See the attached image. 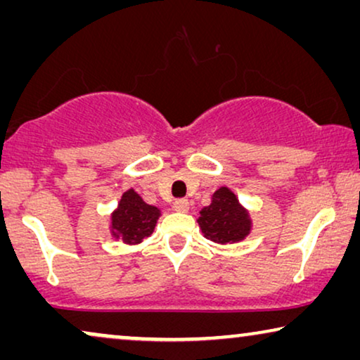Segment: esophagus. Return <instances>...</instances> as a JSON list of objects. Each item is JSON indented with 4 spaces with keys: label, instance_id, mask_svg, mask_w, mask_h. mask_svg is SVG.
Returning a JSON list of instances; mask_svg holds the SVG:
<instances>
[{
    "label": "esophagus",
    "instance_id": "1",
    "mask_svg": "<svg viewBox=\"0 0 360 360\" xmlns=\"http://www.w3.org/2000/svg\"><path fill=\"white\" fill-rule=\"evenodd\" d=\"M188 208H190L188 200L179 198V200L174 201V210L179 211V213H185V211H188Z\"/></svg>",
    "mask_w": 360,
    "mask_h": 360
}]
</instances>
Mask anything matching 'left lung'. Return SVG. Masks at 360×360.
<instances>
[{
    "label": "left lung",
    "mask_w": 360,
    "mask_h": 360,
    "mask_svg": "<svg viewBox=\"0 0 360 360\" xmlns=\"http://www.w3.org/2000/svg\"><path fill=\"white\" fill-rule=\"evenodd\" d=\"M198 224L206 239L218 244L238 243L250 231L248 211L239 205L236 195L226 186L214 191L211 205L200 211Z\"/></svg>",
    "instance_id": "1"
}]
</instances>
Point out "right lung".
I'll return each mask as SVG.
<instances>
[{
  "instance_id": "1",
  "label": "right lung",
  "mask_w": 360,
  "mask_h": 360,
  "mask_svg": "<svg viewBox=\"0 0 360 360\" xmlns=\"http://www.w3.org/2000/svg\"><path fill=\"white\" fill-rule=\"evenodd\" d=\"M160 211L155 206L144 203L134 190H127L111 216V229L116 238L126 244H139L152 234Z\"/></svg>"
}]
</instances>
